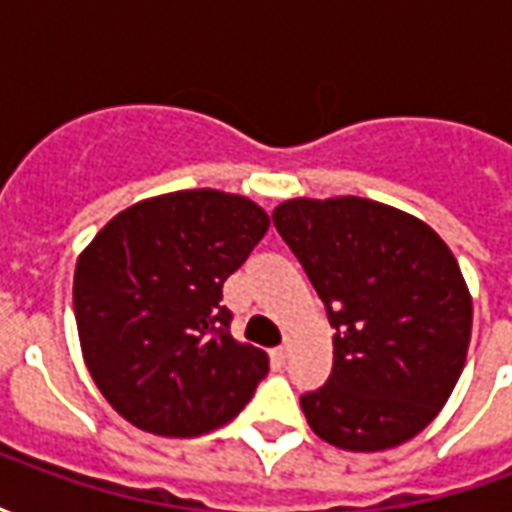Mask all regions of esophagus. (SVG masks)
<instances>
[{"label":"esophagus","instance_id":"1","mask_svg":"<svg viewBox=\"0 0 512 512\" xmlns=\"http://www.w3.org/2000/svg\"><path fill=\"white\" fill-rule=\"evenodd\" d=\"M288 354H290V345L288 343L279 345V348H274V359H277V362H285V359H288Z\"/></svg>","mask_w":512,"mask_h":512}]
</instances>
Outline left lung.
I'll use <instances>...</instances> for the list:
<instances>
[{"label":"left lung","mask_w":512,"mask_h":512,"mask_svg":"<svg viewBox=\"0 0 512 512\" xmlns=\"http://www.w3.org/2000/svg\"><path fill=\"white\" fill-rule=\"evenodd\" d=\"M271 219L337 329L332 376L301 395L310 428L351 452L414 439L452 395L472 337L450 246L417 216L362 197H296Z\"/></svg>","instance_id":"8db88e82"}]
</instances>
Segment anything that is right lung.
<instances>
[{
    "mask_svg": "<svg viewBox=\"0 0 512 512\" xmlns=\"http://www.w3.org/2000/svg\"><path fill=\"white\" fill-rule=\"evenodd\" d=\"M268 224L241 194L172 191L117 213L79 255L84 365L131 425L186 439L222 428L252 400L268 356L230 334L222 288Z\"/></svg>",
    "mask_w": 512,
    "mask_h": 512,
    "instance_id": "obj_1",
    "label": "right lung"
}]
</instances>
